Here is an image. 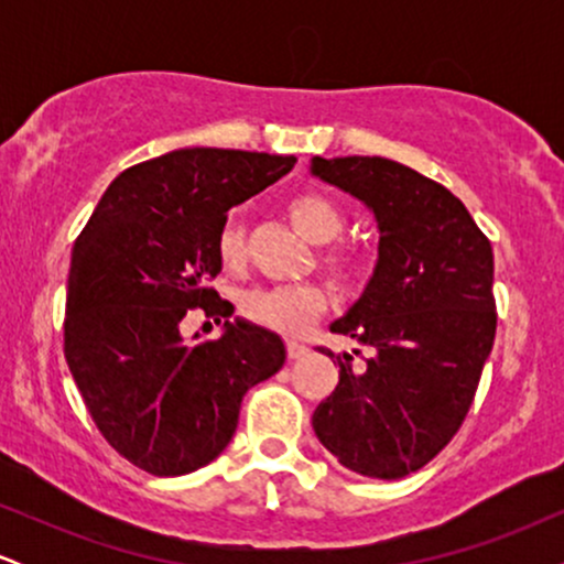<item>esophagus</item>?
Returning <instances> with one entry per match:
<instances>
[{
	"label": "esophagus",
	"instance_id": "esophagus-1",
	"mask_svg": "<svg viewBox=\"0 0 564 564\" xmlns=\"http://www.w3.org/2000/svg\"><path fill=\"white\" fill-rule=\"evenodd\" d=\"M286 355H289V360H300V358H304V355H307V347H304L302 341H289Z\"/></svg>",
	"mask_w": 564,
	"mask_h": 564
}]
</instances>
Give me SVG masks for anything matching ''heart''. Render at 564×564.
I'll return each mask as SVG.
<instances>
[{
    "instance_id": "obj_1",
    "label": "heart",
    "mask_w": 564,
    "mask_h": 564,
    "mask_svg": "<svg viewBox=\"0 0 564 564\" xmlns=\"http://www.w3.org/2000/svg\"><path fill=\"white\" fill-rule=\"evenodd\" d=\"M286 217L296 232L307 241L321 243L315 262L336 286L349 289L360 281L366 270L364 251L355 243L339 241L345 230V212L332 196L321 191L296 193L286 200ZM217 257L225 270H241L249 260L246 230L236 217H230L217 232ZM241 313L254 326L268 332L300 336L321 318L328 296L321 283H294V286H260L241 294Z\"/></svg>"
}]
</instances>
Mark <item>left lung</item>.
<instances>
[{
	"mask_svg": "<svg viewBox=\"0 0 564 564\" xmlns=\"http://www.w3.org/2000/svg\"><path fill=\"white\" fill-rule=\"evenodd\" d=\"M313 172L366 200L381 232L371 283L332 326L368 355L318 347L339 384L315 408V435L347 469L398 480L430 464L475 403L496 339L494 249L467 206L411 166L318 156Z\"/></svg>",
	"mask_w": 564,
	"mask_h": 564,
	"instance_id": "8db88e82",
	"label": "left lung"
}]
</instances>
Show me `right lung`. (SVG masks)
Listing matches in <instances>:
<instances>
[{
	"instance_id": "obj_1",
	"label": "right lung",
	"mask_w": 564,
	"mask_h": 564,
	"mask_svg": "<svg viewBox=\"0 0 564 564\" xmlns=\"http://www.w3.org/2000/svg\"><path fill=\"white\" fill-rule=\"evenodd\" d=\"M294 156L183 148L129 166L70 251L63 352L100 435L134 467L177 477L215 462L249 387L281 371V336L225 323L185 341L180 323L232 304L212 281L230 206L294 170Z\"/></svg>"
}]
</instances>
